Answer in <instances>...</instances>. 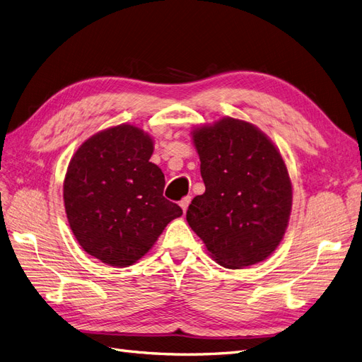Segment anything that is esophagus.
I'll return each instance as SVG.
<instances>
[{"instance_id":"1","label":"esophagus","mask_w":362,"mask_h":362,"mask_svg":"<svg viewBox=\"0 0 362 362\" xmlns=\"http://www.w3.org/2000/svg\"><path fill=\"white\" fill-rule=\"evenodd\" d=\"M190 201H192L190 196H185V198H182V199L180 201V206L182 208V211H184V213L187 211V208H189V204H190Z\"/></svg>"}]
</instances>
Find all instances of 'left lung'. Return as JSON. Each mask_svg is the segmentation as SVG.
Listing matches in <instances>:
<instances>
[{
	"label": "left lung",
	"mask_w": 362,
	"mask_h": 362,
	"mask_svg": "<svg viewBox=\"0 0 362 362\" xmlns=\"http://www.w3.org/2000/svg\"><path fill=\"white\" fill-rule=\"evenodd\" d=\"M205 193L187 222L226 269L266 259L278 247L291 211V182L279 151L258 128L225 117L193 131Z\"/></svg>",
	"instance_id": "obj_1"
}]
</instances>
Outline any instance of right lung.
Instances as JSON below:
<instances>
[{
  "label": "right lung",
  "instance_id": "obj_1",
  "mask_svg": "<svg viewBox=\"0 0 362 362\" xmlns=\"http://www.w3.org/2000/svg\"><path fill=\"white\" fill-rule=\"evenodd\" d=\"M154 144L133 125L101 131L75 152L63 199L75 238L113 267L140 259L166 225L182 214L163 196L164 175L149 158Z\"/></svg>",
  "mask_w": 362,
  "mask_h": 362
}]
</instances>
